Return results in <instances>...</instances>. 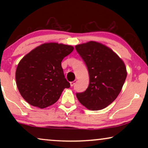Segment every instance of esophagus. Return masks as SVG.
Masks as SVG:
<instances>
[{"label": "esophagus", "mask_w": 148, "mask_h": 148, "mask_svg": "<svg viewBox=\"0 0 148 148\" xmlns=\"http://www.w3.org/2000/svg\"><path fill=\"white\" fill-rule=\"evenodd\" d=\"M76 83H77V80H75L74 82H71V83H70V85H71V87H72V86H73L74 85L76 84Z\"/></svg>", "instance_id": "1"}]
</instances>
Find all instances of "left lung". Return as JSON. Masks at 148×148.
<instances>
[{
    "label": "left lung",
    "instance_id": "obj_1",
    "mask_svg": "<svg viewBox=\"0 0 148 148\" xmlns=\"http://www.w3.org/2000/svg\"><path fill=\"white\" fill-rule=\"evenodd\" d=\"M75 49L86 62L90 77L88 88L76 94L77 98L89 110L104 109L122 90L127 75L125 62L110 48L96 41L77 44Z\"/></svg>",
    "mask_w": 148,
    "mask_h": 148
}]
</instances>
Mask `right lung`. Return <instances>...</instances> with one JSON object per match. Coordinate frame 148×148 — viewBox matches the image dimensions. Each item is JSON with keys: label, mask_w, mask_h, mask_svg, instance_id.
I'll use <instances>...</instances> for the list:
<instances>
[{"label": "right lung", "mask_w": 148, "mask_h": 148, "mask_svg": "<svg viewBox=\"0 0 148 148\" xmlns=\"http://www.w3.org/2000/svg\"><path fill=\"white\" fill-rule=\"evenodd\" d=\"M73 49L67 44L47 42L21 58L15 79L18 90L26 102L40 108L57 102L64 89L70 87L64 78L61 62Z\"/></svg>", "instance_id": "add662e5"}]
</instances>
